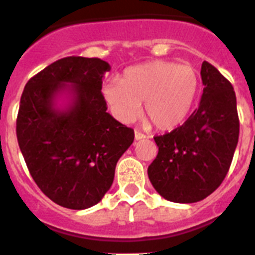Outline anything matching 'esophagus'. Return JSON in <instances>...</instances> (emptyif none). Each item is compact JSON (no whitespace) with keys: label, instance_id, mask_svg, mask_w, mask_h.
I'll return each mask as SVG.
<instances>
[{"label":"esophagus","instance_id":"34e87169","mask_svg":"<svg viewBox=\"0 0 255 255\" xmlns=\"http://www.w3.org/2000/svg\"><path fill=\"white\" fill-rule=\"evenodd\" d=\"M145 137H146V136L142 133V132L137 131V129L134 131V140H142V138H145Z\"/></svg>","mask_w":255,"mask_h":255}]
</instances>
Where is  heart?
I'll list each match as a JSON object with an SVG mask.
<instances>
[{
	"mask_svg": "<svg viewBox=\"0 0 255 255\" xmlns=\"http://www.w3.org/2000/svg\"><path fill=\"white\" fill-rule=\"evenodd\" d=\"M199 90L198 70L188 64L156 60L128 68L121 81L102 86L103 99L114 117L132 123L144 111L157 129L170 131L181 126L191 111Z\"/></svg>",
	"mask_w": 255,
	"mask_h": 255,
	"instance_id": "1",
	"label": "heart"
}]
</instances>
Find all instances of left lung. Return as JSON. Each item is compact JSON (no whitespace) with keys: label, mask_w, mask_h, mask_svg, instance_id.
<instances>
[{"label":"left lung","mask_w":255,"mask_h":255,"mask_svg":"<svg viewBox=\"0 0 255 255\" xmlns=\"http://www.w3.org/2000/svg\"><path fill=\"white\" fill-rule=\"evenodd\" d=\"M200 76L204 89L199 107L182 126L154 137L158 154L148 177L170 202L195 203L211 195L224 181L239 142L233 86L207 61Z\"/></svg>","instance_id":"1"}]
</instances>
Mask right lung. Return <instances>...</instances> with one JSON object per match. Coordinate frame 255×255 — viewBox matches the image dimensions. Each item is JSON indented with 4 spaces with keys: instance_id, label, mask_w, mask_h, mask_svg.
I'll return each mask as SVG.
<instances>
[{
    "instance_id": "right-lung-1",
    "label": "right lung",
    "mask_w": 255,
    "mask_h": 255,
    "mask_svg": "<svg viewBox=\"0 0 255 255\" xmlns=\"http://www.w3.org/2000/svg\"><path fill=\"white\" fill-rule=\"evenodd\" d=\"M109 63L69 56L30 78L20 97L16 138L31 177L49 199L70 210L102 200L115 166L134 138L106 113L102 95ZM68 94L71 102L57 107Z\"/></svg>"
}]
</instances>
